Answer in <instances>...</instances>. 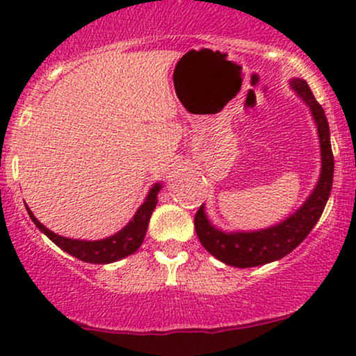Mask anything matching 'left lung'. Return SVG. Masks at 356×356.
Returning <instances> with one entry per match:
<instances>
[{
	"mask_svg": "<svg viewBox=\"0 0 356 356\" xmlns=\"http://www.w3.org/2000/svg\"><path fill=\"white\" fill-rule=\"evenodd\" d=\"M290 89L305 102L313 116L318 129L319 149H321V172L313 191L305 199V202L291 212L289 217L275 225L259 228V230H236L227 232L213 225L207 217L204 204L194 217V227L201 245L223 264L240 267L264 266L269 262L279 261L289 254L309 235L313 227L327 204L332 189L334 178V155L330 147L329 123L325 118L323 106L314 99L308 82L300 77H291Z\"/></svg>",
	"mask_w": 356,
	"mask_h": 356,
	"instance_id": "left-lung-1",
	"label": "left lung"
}]
</instances>
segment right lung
Segmentation results:
<instances>
[{
	"label": "right lung",
	"mask_w": 356,
	"mask_h": 356,
	"mask_svg": "<svg viewBox=\"0 0 356 356\" xmlns=\"http://www.w3.org/2000/svg\"><path fill=\"white\" fill-rule=\"evenodd\" d=\"M162 188L163 186L160 181L154 183L150 186L144 202L136 211L133 218L120 232H116L106 238H100V240H79V238L56 235L55 232L48 230L43 223L38 222V218L33 216L29 206H26V209L38 230L50 238L58 248H61L67 254L77 257L79 261L89 262V264H110V262H116L120 259H124L126 256L133 254L143 245L150 216H152L154 209L157 206V196Z\"/></svg>",
	"instance_id": "1"
}]
</instances>
